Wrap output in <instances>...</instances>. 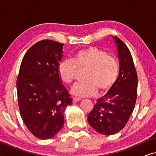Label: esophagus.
Instances as JSON below:
<instances>
[{
    "label": "esophagus",
    "instance_id": "1",
    "mask_svg": "<svg viewBox=\"0 0 156 156\" xmlns=\"http://www.w3.org/2000/svg\"><path fill=\"white\" fill-rule=\"evenodd\" d=\"M81 99L80 98H77V97H74L73 98V103H76V102L80 101Z\"/></svg>",
    "mask_w": 156,
    "mask_h": 156
}]
</instances>
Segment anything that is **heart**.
<instances>
[{
  "instance_id": "1",
  "label": "heart",
  "mask_w": 156,
  "mask_h": 156,
  "mask_svg": "<svg viewBox=\"0 0 156 156\" xmlns=\"http://www.w3.org/2000/svg\"><path fill=\"white\" fill-rule=\"evenodd\" d=\"M87 69L85 82H79L72 89L74 94L80 97H92L99 92L106 93L116 83L119 74L117 59L97 47H88L78 51L72 60L65 59L58 66L59 78L66 84H71L78 70Z\"/></svg>"
}]
</instances>
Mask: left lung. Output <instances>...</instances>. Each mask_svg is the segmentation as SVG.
<instances>
[{
  "mask_svg": "<svg viewBox=\"0 0 156 156\" xmlns=\"http://www.w3.org/2000/svg\"><path fill=\"white\" fill-rule=\"evenodd\" d=\"M118 49L119 74L114 86L88 115L89 125L103 135H114L122 130L131 116L137 97L138 76L129 48L114 37Z\"/></svg>",
  "mask_w": 156,
  "mask_h": 156,
  "instance_id": "8db88e82",
  "label": "left lung"
}]
</instances>
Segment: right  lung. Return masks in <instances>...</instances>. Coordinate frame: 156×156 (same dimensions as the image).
<instances>
[{
    "label": "right lung",
    "mask_w": 156,
    "mask_h": 156,
    "mask_svg": "<svg viewBox=\"0 0 156 156\" xmlns=\"http://www.w3.org/2000/svg\"><path fill=\"white\" fill-rule=\"evenodd\" d=\"M63 45L50 40L37 42L25 53L19 70L16 86L20 116L30 133L42 140L60 131L64 112L72 104L58 74Z\"/></svg>",
    "instance_id": "right-lung-1"
}]
</instances>
